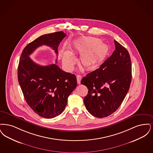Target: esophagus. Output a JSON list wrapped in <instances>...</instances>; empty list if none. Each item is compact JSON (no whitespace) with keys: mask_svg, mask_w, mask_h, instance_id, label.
Returning a JSON list of instances; mask_svg holds the SVG:
<instances>
[{"mask_svg":"<svg viewBox=\"0 0 153 153\" xmlns=\"http://www.w3.org/2000/svg\"><path fill=\"white\" fill-rule=\"evenodd\" d=\"M76 79H77V83L78 84L80 83V81L82 79V76L80 75H76Z\"/></svg>","mask_w":153,"mask_h":153,"instance_id":"obj_1","label":"esophagus"}]
</instances>
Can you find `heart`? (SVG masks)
Listing matches in <instances>:
<instances>
[{
    "label": "heart",
    "instance_id": "obj_1",
    "mask_svg": "<svg viewBox=\"0 0 153 153\" xmlns=\"http://www.w3.org/2000/svg\"><path fill=\"white\" fill-rule=\"evenodd\" d=\"M70 50H65L62 53V63L67 70L71 71L76 63L74 53L81 54L80 63L87 70H94L100 66L108 53L106 44L95 37L87 36L74 41L70 46Z\"/></svg>",
    "mask_w": 153,
    "mask_h": 153
}]
</instances>
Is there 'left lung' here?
Masks as SVG:
<instances>
[{
  "instance_id": "obj_1",
  "label": "left lung",
  "mask_w": 153,
  "mask_h": 153,
  "mask_svg": "<svg viewBox=\"0 0 153 153\" xmlns=\"http://www.w3.org/2000/svg\"><path fill=\"white\" fill-rule=\"evenodd\" d=\"M115 50L99 68L87 74L81 84L88 88L84 103L95 117L104 118L120 106L131 81V62L128 51L114 40Z\"/></svg>"
}]
</instances>
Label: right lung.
<instances>
[{
  "label": "right lung",
  "instance_id": "1",
  "mask_svg": "<svg viewBox=\"0 0 153 153\" xmlns=\"http://www.w3.org/2000/svg\"><path fill=\"white\" fill-rule=\"evenodd\" d=\"M66 36L63 31L42 35L28 44L20 56L18 78L22 91L28 106L43 118H53L64 111L68 96L77 86L76 78L55 64L39 65L29 55L43 45L58 55V47Z\"/></svg>",
  "mask_w": 153,
  "mask_h": 153
}]
</instances>
